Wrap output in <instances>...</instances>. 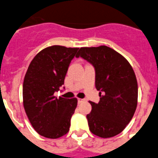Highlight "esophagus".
Returning a JSON list of instances; mask_svg holds the SVG:
<instances>
[{"label": "esophagus", "instance_id": "obj_1", "mask_svg": "<svg viewBox=\"0 0 158 158\" xmlns=\"http://www.w3.org/2000/svg\"><path fill=\"white\" fill-rule=\"evenodd\" d=\"M85 99L84 98H78V102H79V103H82V102H85Z\"/></svg>", "mask_w": 158, "mask_h": 158}]
</instances>
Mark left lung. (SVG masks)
I'll use <instances>...</instances> for the list:
<instances>
[{
	"label": "left lung",
	"instance_id": "1",
	"mask_svg": "<svg viewBox=\"0 0 158 158\" xmlns=\"http://www.w3.org/2000/svg\"><path fill=\"white\" fill-rule=\"evenodd\" d=\"M81 56L95 69V87L99 90L98 104L89 102L91 112L86 115L89 131L101 138H111L127 127L136 110L138 82L127 60L106 45L80 48Z\"/></svg>",
	"mask_w": 158,
	"mask_h": 158
}]
</instances>
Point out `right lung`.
<instances>
[{
    "instance_id": "1",
    "label": "right lung",
    "mask_w": 158,
    "mask_h": 158,
    "mask_svg": "<svg viewBox=\"0 0 158 158\" xmlns=\"http://www.w3.org/2000/svg\"><path fill=\"white\" fill-rule=\"evenodd\" d=\"M78 50L62 45L49 46L38 52L28 67L23 85V103L32 127L43 137L58 139L69 131L78 100L56 98L54 92L64 84Z\"/></svg>"
}]
</instances>
